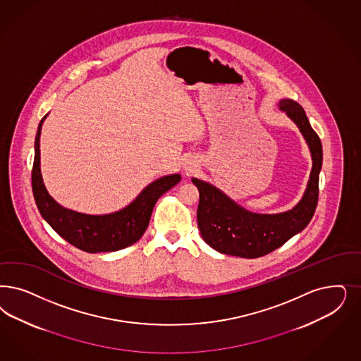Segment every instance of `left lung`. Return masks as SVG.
<instances>
[{
  "instance_id": "8db88e82",
  "label": "left lung",
  "mask_w": 361,
  "mask_h": 361,
  "mask_svg": "<svg viewBox=\"0 0 361 361\" xmlns=\"http://www.w3.org/2000/svg\"><path fill=\"white\" fill-rule=\"evenodd\" d=\"M280 109L296 123L312 153L311 177L301 201L290 211L279 214L252 213L225 196L221 190L192 178L200 193L197 225L204 241L216 250L245 259L262 257L310 224L319 200V174L323 164L320 137L312 129L302 106L281 99Z\"/></svg>"
}]
</instances>
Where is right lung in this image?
Wrapping results in <instances>:
<instances>
[{"label": "right lung", "instance_id": "add662e5", "mask_svg": "<svg viewBox=\"0 0 361 361\" xmlns=\"http://www.w3.org/2000/svg\"><path fill=\"white\" fill-rule=\"evenodd\" d=\"M45 117L38 124L32 169V189L41 216L63 240L87 253L113 252L135 244L147 231L157 200L178 184L181 176L171 174L156 180L132 204L111 214L92 216L63 208L50 197L39 171V135Z\"/></svg>", "mask_w": 361, "mask_h": 361}]
</instances>
